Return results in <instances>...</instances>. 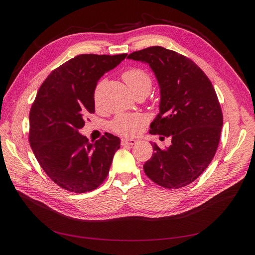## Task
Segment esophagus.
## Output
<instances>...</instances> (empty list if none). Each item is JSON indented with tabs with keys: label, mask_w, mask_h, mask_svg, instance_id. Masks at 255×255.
I'll use <instances>...</instances> for the list:
<instances>
[{
	"label": "esophagus",
	"mask_w": 255,
	"mask_h": 255,
	"mask_svg": "<svg viewBox=\"0 0 255 255\" xmlns=\"http://www.w3.org/2000/svg\"><path fill=\"white\" fill-rule=\"evenodd\" d=\"M136 143H137V140L135 139H128V138H123V139H121L122 145H134Z\"/></svg>",
	"instance_id": "1"
}]
</instances>
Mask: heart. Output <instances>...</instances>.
Listing matches in <instances>:
<instances>
[{
	"label": "heart",
	"instance_id": "b5f03b06",
	"mask_svg": "<svg viewBox=\"0 0 255 255\" xmlns=\"http://www.w3.org/2000/svg\"><path fill=\"white\" fill-rule=\"evenodd\" d=\"M122 78L128 84L129 89L136 96L140 92H150L152 87V79L150 74L142 69H128L122 74ZM103 86V81L99 82L95 90V100L98 101L100 90ZM146 123V117L142 114H121L115 117L111 122V128L115 133L122 136H133L139 132L141 127Z\"/></svg>",
	"mask_w": 255,
	"mask_h": 255
}]
</instances>
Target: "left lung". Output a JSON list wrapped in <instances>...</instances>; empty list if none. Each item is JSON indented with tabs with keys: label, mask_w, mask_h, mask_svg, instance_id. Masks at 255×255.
<instances>
[{
	"label": "left lung",
	"mask_w": 255,
	"mask_h": 255,
	"mask_svg": "<svg viewBox=\"0 0 255 255\" xmlns=\"http://www.w3.org/2000/svg\"><path fill=\"white\" fill-rule=\"evenodd\" d=\"M128 58L148 64L155 74L160 102L150 133L171 138L165 149L151 143L154 153L144 173L161 187L186 186L202 174L218 148L223 118L216 91L194 61L174 51L150 47Z\"/></svg>",
	"instance_id": "8db88e82"
}]
</instances>
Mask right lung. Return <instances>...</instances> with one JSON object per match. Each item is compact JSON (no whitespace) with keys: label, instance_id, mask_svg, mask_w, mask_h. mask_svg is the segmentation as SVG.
Instances as JSON below:
<instances>
[{"label":"right lung","instance_id":"add662e5","mask_svg":"<svg viewBox=\"0 0 255 255\" xmlns=\"http://www.w3.org/2000/svg\"><path fill=\"white\" fill-rule=\"evenodd\" d=\"M127 55L81 54L53 70L37 92L29 112L30 148L61 188L84 194L99 187L109 174L119 137L105 133L89 142L79 129L95 113L98 81Z\"/></svg>","mask_w":255,"mask_h":255}]
</instances>
